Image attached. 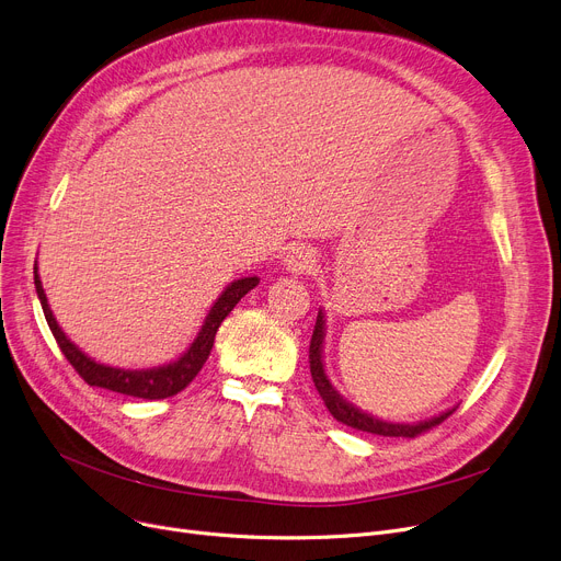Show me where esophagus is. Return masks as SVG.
I'll return each mask as SVG.
<instances>
[{"instance_id": "34e87169", "label": "esophagus", "mask_w": 561, "mask_h": 561, "mask_svg": "<svg viewBox=\"0 0 561 561\" xmlns=\"http://www.w3.org/2000/svg\"><path fill=\"white\" fill-rule=\"evenodd\" d=\"M316 250H311L309 245H296V248H288V252L284 254V265L288 273H296V275H305L311 273L316 268Z\"/></svg>"}]
</instances>
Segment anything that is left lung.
Segmentation results:
<instances>
[{"label":"left lung","mask_w":561,"mask_h":561,"mask_svg":"<svg viewBox=\"0 0 561 561\" xmlns=\"http://www.w3.org/2000/svg\"><path fill=\"white\" fill-rule=\"evenodd\" d=\"M322 343H325V313H322V309L318 311V318H316V328H313V336H311V345H309V368H311V379L316 385V391L320 393L322 402H325V407L330 409V414L347 425V427H355V430H362V432H368V434H379V436H404V438H414L432 427H436L438 423H444L453 411V409H446L440 411L438 416H432L427 421H419V423H389V421H381L377 416H370L366 414V411H362L359 407H355L352 402H347L334 387L332 381L325 373V362H322Z\"/></svg>","instance_id":"obj_1"}]
</instances>
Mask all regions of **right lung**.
<instances>
[{
  "label": "right lung",
  "mask_w": 561,
  "mask_h": 561,
  "mask_svg": "<svg viewBox=\"0 0 561 561\" xmlns=\"http://www.w3.org/2000/svg\"><path fill=\"white\" fill-rule=\"evenodd\" d=\"M34 284H36V293H38L43 313L47 318V325H49L58 347H61L66 359L83 377V381H88L91 387H102V389L123 393V396H131V398L163 400V398H170V396H176L180 391H184L195 379V375L202 370L204 362L209 359V355H211V347H214L220 322L231 313V309L236 305L241 302L245 293L252 290L259 284V277L233 279L220 293V298L214 302L211 311L206 313L195 341L191 343V347L184 352L180 359H174V362L163 364V366H154V368H140V370L113 368V366H104V364L88 357L85 352L79 350L66 336V332L58 328V322H56V318H54V313L47 305L45 288H43V282H41V275H38V263H34Z\"/></svg>",
  "instance_id": "1"
}]
</instances>
